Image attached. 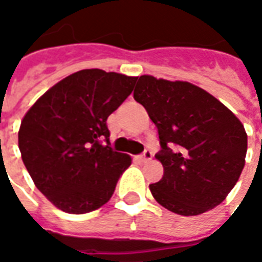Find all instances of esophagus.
<instances>
[{
    "label": "esophagus",
    "instance_id": "1",
    "mask_svg": "<svg viewBox=\"0 0 262 262\" xmlns=\"http://www.w3.org/2000/svg\"><path fill=\"white\" fill-rule=\"evenodd\" d=\"M151 157H153V153L150 150H144V153L140 156V160L142 161H148V160H151Z\"/></svg>",
    "mask_w": 262,
    "mask_h": 262
}]
</instances>
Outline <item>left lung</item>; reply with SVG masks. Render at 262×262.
I'll list each match as a JSON object with an SVG mask.
<instances>
[{"instance_id":"left-lung-1","label":"left lung","mask_w":262,"mask_h":262,"mask_svg":"<svg viewBox=\"0 0 262 262\" xmlns=\"http://www.w3.org/2000/svg\"><path fill=\"white\" fill-rule=\"evenodd\" d=\"M133 98L159 130L156 159L164 176L150 185L154 199L174 213L196 216L222 203L240 178L247 135L236 115L187 81L139 77Z\"/></svg>"}]
</instances>
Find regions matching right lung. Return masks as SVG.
Masks as SVG:
<instances>
[{
  "instance_id": "obj_1",
  "label": "right lung",
  "mask_w": 262,
  "mask_h": 262,
  "mask_svg": "<svg viewBox=\"0 0 262 262\" xmlns=\"http://www.w3.org/2000/svg\"><path fill=\"white\" fill-rule=\"evenodd\" d=\"M136 80L81 70L45 92L24 116L18 133L22 161L37 189L60 210L81 214L101 208L132 164L130 156L109 146L106 119Z\"/></svg>"
}]
</instances>
